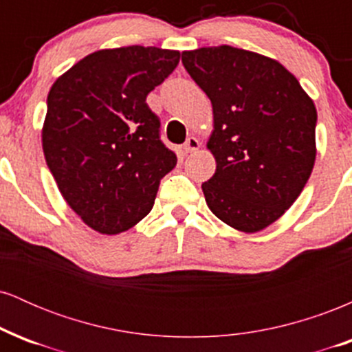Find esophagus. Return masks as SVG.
Instances as JSON below:
<instances>
[{
	"instance_id": "esophagus-1",
	"label": "esophagus",
	"mask_w": 352,
	"mask_h": 352,
	"mask_svg": "<svg viewBox=\"0 0 352 352\" xmlns=\"http://www.w3.org/2000/svg\"><path fill=\"white\" fill-rule=\"evenodd\" d=\"M199 147H200V142H199V139H195V137H188L187 142L184 144V151L187 153L199 151Z\"/></svg>"
}]
</instances>
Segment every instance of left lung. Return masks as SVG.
<instances>
[{
    "mask_svg": "<svg viewBox=\"0 0 352 352\" xmlns=\"http://www.w3.org/2000/svg\"><path fill=\"white\" fill-rule=\"evenodd\" d=\"M182 63L213 107L217 170L201 184L207 205L230 227L260 232L309 179L316 107L292 72L256 52L225 44L182 52Z\"/></svg>",
    "mask_w": 352,
    "mask_h": 352,
    "instance_id": "obj_1",
    "label": "left lung"
}]
</instances>
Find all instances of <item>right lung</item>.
<instances>
[{
    "instance_id": "obj_1",
    "label": "right lung",
    "mask_w": 352,
    "mask_h": 352,
    "mask_svg": "<svg viewBox=\"0 0 352 352\" xmlns=\"http://www.w3.org/2000/svg\"><path fill=\"white\" fill-rule=\"evenodd\" d=\"M179 60V51L160 47L104 50L52 84L44 157L64 200L96 232L116 235L139 223L177 165L145 99Z\"/></svg>"
}]
</instances>
